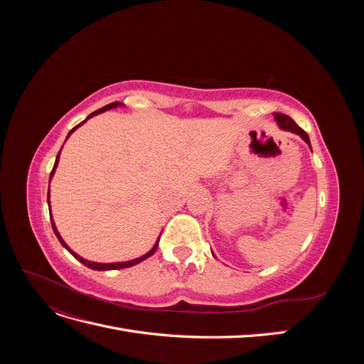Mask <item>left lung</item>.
<instances>
[{
  "mask_svg": "<svg viewBox=\"0 0 364 364\" xmlns=\"http://www.w3.org/2000/svg\"><path fill=\"white\" fill-rule=\"evenodd\" d=\"M274 115V119H277V123H278V126L282 129V130H289V132H293V134H296V135H299L308 146H310V149H311V144H310V138H308V135H306V132L304 130V129H301L299 126H297L294 121L290 118V117H287V115H284V114H279V112H274L273 114ZM214 255V253H213ZM215 257V255H214Z\"/></svg>",
  "mask_w": 364,
  "mask_h": 364,
  "instance_id": "1",
  "label": "left lung"
}]
</instances>
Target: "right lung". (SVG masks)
<instances>
[{
  "label": "right lung",
  "mask_w": 364,
  "mask_h": 364,
  "mask_svg": "<svg viewBox=\"0 0 364 364\" xmlns=\"http://www.w3.org/2000/svg\"><path fill=\"white\" fill-rule=\"evenodd\" d=\"M117 106H121V103L119 102H114V103H111V105H106V106H103L102 109H98V111H95V112H92L90 117H87L86 119H90L91 117H94V115H97V114H102V112H105V111H109V109H112V107H117ZM85 119V121H86ZM85 121H82L80 124H77L75 127H73L71 130H70V134H68V136H67V139L70 138V135L73 134V132L79 127V126H82ZM62 150V149H60ZM59 156H60V151L58 153V158H56V162H54V167H53V170H51V174H50V181H51V178H53V174H54V171H56V167H58V164H59ZM48 208H50V185H48ZM50 218H51V226H53V230H54V234H56V237H58V240L60 241V245L67 249L71 255L75 258V259H79L82 264H85L86 267H90V269H92V270H119V269H126V267H132V266H135V264H138V262H141V261H144V259H147L149 257H151L153 253L156 252V249H158V245H159V238H158V241L155 243V246L151 247V250L150 252H147L146 255H142V257H139V258H135V259H130V261H124V262H109V264H103V262H94V261H87V259H85V258H82L80 255H77V253L74 252V250H71L70 247H68V245L65 243V241L62 240V237H60V234H59V230H58V228H56V225H54V222H53V215L50 214Z\"/></svg>",
  "instance_id": "obj_1"
}]
</instances>
